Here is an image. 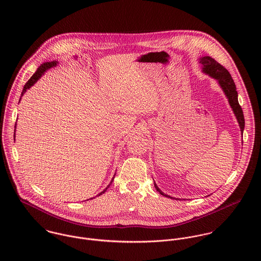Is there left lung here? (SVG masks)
<instances>
[{
  "instance_id": "8db88e82",
  "label": "left lung",
  "mask_w": 261,
  "mask_h": 261,
  "mask_svg": "<svg viewBox=\"0 0 261 261\" xmlns=\"http://www.w3.org/2000/svg\"><path fill=\"white\" fill-rule=\"evenodd\" d=\"M200 63L202 64V69H203L204 73L210 75L211 77L215 78L218 81L225 95L228 98V101L230 103L232 111L237 118V121L240 126V130H241V133H243L244 125H245L244 115H243L242 109L238 102V93H237L236 86H235V83H234L231 75L224 66H222L220 63H218L215 59H213L210 56H204V57L200 58ZM154 187L161 195L171 198L170 196L164 194L159 189V187L155 185V183H154Z\"/></svg>"
}]
</instances>
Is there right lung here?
I'll list each match as a JSON object with an SVG mask.
<instances>
[{"label": "right lung", "mask_w": 261, "mask_h": 261, "mask_svg": "<svg viewBox=\"0 0 261 261\" xmlns=\"http://www.w3.org/2000/svg\"><path fill=\"white\" fill-rule=\"evenodd\" d=\"M57 61H52V62H45V63H43L42 65H40L39 66V68H38L37 70H36V72L34 73V74L31 76V78L27 81V83L24 85V88H23V91H22V94H21V96L27 91V89H29L32 85H34L36 82H37L38 80H39V78L42 76V75L44 74V72L46 71V70H48L49 68H51V67H53V66H56L57 65ZM21 99V98H20ZM15 127H16V125H15ZM14 141H15V135H14ZM112 180H113V178H112ZM111 182V184L109 185V186L107 187L102 192H100L99 193V195L98 196H100V195H102L108 189H109V187L112 185V183Z\"/></svg>", "instance_id": "add662e5"}]
</instances>
